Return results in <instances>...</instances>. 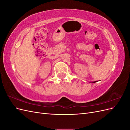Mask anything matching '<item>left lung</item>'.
Instances as JSON below:
<instances>
[{"instance_id": "left-lung-1", "label": "left lung", "mask_w": 130, "mask_h": 130, "mask_svg": "<svg viewBox=\"0 0 130 130\" xmlns=\"http://www.w3.org/2000/svg\"><path fill=\"white\" fill-rule=\"evenodd\" d=\"M97 82V81H94V82H90V83H95V82Z\"/></svg>"}]
</instances>
